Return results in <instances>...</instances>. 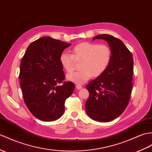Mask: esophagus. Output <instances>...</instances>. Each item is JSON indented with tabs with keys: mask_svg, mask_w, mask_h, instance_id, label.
Here are the masks:
<instances>
[{
	"mask_svg": "<svg viewBox=\"0 0 152 152\" xmlns=\"http://www.w3.org/2000/svg\"><path fill=\"white\" fill-rule=\"evenodd\" d=\"M76 88L77 90H80L82 88V86H81V85H78V84H76Z\"/></svg>",
	"mask_w": 152,
	"mask_h": 152,
	"instance_id": "34e87169",
	"label": "esophagus"
}]
</instances>
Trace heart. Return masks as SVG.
Listing matches in <instances>:
<instances>
[{"mask_svg":"<svg viewBox=\"0 0 152 152\" xmlns=\"http://www.w3.org/2000/svg\"><path fill=\"white\" fill-rule=\"evenodd\" d=\"M112 58L111 48L106 45L84 42L75 45L72 54L63 52L59 56L62 67L68 73L75 67V61H81L80 71L67 75L66 79L76 84H83L92 77L102 75L107 70Z\"/></svg>","mask_w":152,"mask_h":152,"instance_id":"1","label":"heart"}]
</instances>
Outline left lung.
<instances>
[{"label": "left lung", "instance_id": "left-lung-1", "mask_svg": "<svg viewBox=\"0 0 152 152\" xmlns=\"http://www.w3.org/2000/svg\"><path fill=\"white\" fill-rule=\"evenodd\" d=\"M103 39L112 51L107 70L86 86L89 96L86 103L87 114L94 121L110 122L121 115L128 105L132 89L133 59L123 42L108 34L95 36Z\"/></svg>", "mask_w": 152, "mask_h": 152}]
</instances>
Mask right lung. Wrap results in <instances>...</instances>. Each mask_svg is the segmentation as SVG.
<instances>
[{"mask_svg": "<svg viewBox=\"0 0 152 152\" xmlns=\"http://www.w3.org/2000/svg\"><path fill=\"white\" fill-rule=\"evenodd\" d=\"M60 40L43 37L32 42L21 60L19 79L27 107L41 121H54L65 111V102L72 94L75 84L63 82L65 75L59 56L70 47Z\"/></svg>", "mask_w": 152, "mask_h": 152, "instance_id": "add662e5", "label": "right lung"}]
</instances>
